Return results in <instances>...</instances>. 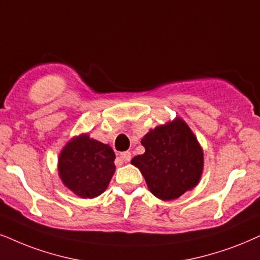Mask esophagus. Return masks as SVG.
<instances>
[{"label":"esophagus","instance_id":"esophagus-1","mask_svg":"<svg viewBox=\"0 0 260 260\" xmlns=\"http://www.w3.org/2000/svg\"><path fill=\"white\" fill-rule=\"evenodd\" d=\"M120 158L123 160V162L128 163L131 160V158H132V154H131L129 151H124V152H121L120 153Z\"/></svg>","mask_w":260,"mask_h":260}]
</instances>
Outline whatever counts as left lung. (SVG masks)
Here are the masks:
<instances>
[{
  "instance_id": "left-lung-1",
  "label": "left lung",
  "mask_w": 260,
  "mask_h": 260,
  "mask_svg": "<svg viewBox=\"0 0 260 260\" xmlns=\"http://www.w3.org/2000/svg\"><path fill=\"white\" fill-rule=\"evenodd\" d=\"M141 145L145 153L134 157L132 164L139 168L154 197L176 199L196 187L203 172V150L182 120L150 131Z\"/></svg>"
}]
</instances>
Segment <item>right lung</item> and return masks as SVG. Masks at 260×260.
<instances>
[{
    "mask_svg": "<svg viewBox=\"0 0 260 260\" xmlns=\"http://www.w3.org/2000/svg\"><path fill=\"white\" fill-rule=\"evenodd\" d=\"M115 153L109 145L87 134L74 138L61 151L58 174L68 188L81 198L101 196L115 173Z\"/></svg>",
    "mask_w": 260,
    "mask_h": 260,
    "instance_id": "1",
    "label": "right lung"
}]
</instances>
